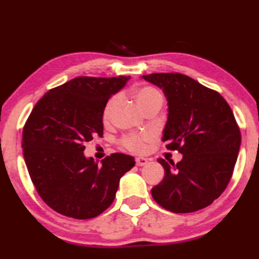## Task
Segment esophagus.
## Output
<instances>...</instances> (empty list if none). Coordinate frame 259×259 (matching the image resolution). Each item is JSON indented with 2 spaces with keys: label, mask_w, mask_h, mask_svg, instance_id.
I'll list each match as a JSON object with an SVG mask.
<instances>
[{
  "label": "esophagus",
  "mask_w": 259,
  "mask_h": 259,
  "mask_svg": "<svg viewBox=\"0 0 259 259\" xmlns=\"http://www.w3.org/2000/svg\"><path fill=\"white\" fill-rule=\"evenodd\" d=\"M136 165H138V166H143V165H146L148 163V159L147 158H143V157H139V158H136Z\"/></svg>",
  "instance_id": "34e87169"
}]
</instances>
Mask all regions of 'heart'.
<instances>
[{
	"mask_svg": "<svg viewBox=\"0 0 259 259\" xmlns=\"http://www.w3.org/2000/svg\"><path fill=\"white\" fill-rule=\"evenodd\" d=\"M134 99L136 104L142 108L143 111H147L152 107L160 108L163 105L164 96L158 88L153 85H140L134 89ZM118 104V96H112L106 101V104L102 108V121L105 124H108L113 116V111ZM149 140V135H129L123 140V145L132 152L140 153L145 149V142Z\"/></svg>",
	"mask_w": 259,
	"mask_h": 259,
	"instance_id": "heart-1",
	"label": "heart"
}]
</instances>
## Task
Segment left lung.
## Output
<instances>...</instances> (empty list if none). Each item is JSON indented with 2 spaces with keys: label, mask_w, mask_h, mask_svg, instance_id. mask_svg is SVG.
Masks as SVG:
<instances>
[{
  "label": "left lung",
  "mask_w": 259,
  "mask_h": 259,
  "mask_svg": "<svg viewBox=\"0 0 259 259\" xmlns=\"http://www.w3.org/2000/svg\"><path fill=\"white\" fill-rule=\"evenodd\" d=\"M142 78L163 90L167 120L161 140L167 149L183 155L171 165L158 159L165 176L152 188V197L175 213L208 206L228 186L241 145L232 108L219 93L185 74L152 73Z\"/></svg>",
  "instance_id": "8db88e82"
}]
</instances>
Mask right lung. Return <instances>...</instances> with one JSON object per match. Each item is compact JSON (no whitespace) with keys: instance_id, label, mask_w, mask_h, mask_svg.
I'll return each instance as SVG.
<instances>
[{"instance_id":"add662e5","label":"right lung","mask_w":259,"mask_h":259,"mask_svg":"<svg viewBox=\"0 0 259 259\" xmlns=\"http://www.w3.org/2000/svg\"><path fill=\"white\" fill-rule=\"evenodd\" d=\"M130 77H77L51 89L37 102L23 130V155L43 201L76 220L94 219L116 198L120 177L135 166L132 155L114 153L94 161L85 142L102 136V108Z\"/></svg>"}]
</instances>
